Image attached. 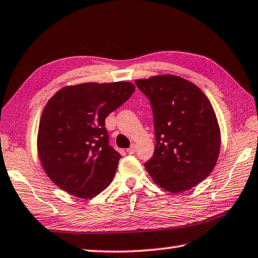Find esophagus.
I'll return each instance as SVG.
<instances>
[{
  "instance_id": "34e87169",
  "label": "esophagus",
  "mask_w": 258,
  "mask_h": 258,
  "mask_svg": "<svg viewBox=\"0 0 258 258\" xmlns=\"http://www.w3.org/2000/svg\"><path fill=\"white\" fill-rule=\"evenodd\" d=\"M136 152V146L133 144V145H131L130 148L127 149V153L128 154H134Z\"/></svg>"
}]
</instances>
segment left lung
Masks as SVG:
<instances>
[{"instance_id":"8db88e82","label":"left lung","mask_w":258,"mask_h":258,"mask_svg":"<svg viewBox=\"0 0 258 258\" xmlns=\"http://www.w3.org/2000/svg\"><path fill=\"white\" fill-rule=\"evenodd\" d=\"M135 85L153 112L155 149L145 169L170 192L194 188L214 170L220 150V130L209 99L178 76H155Z\"/></svg>"}]
</instances>
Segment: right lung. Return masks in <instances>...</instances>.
<instances>
[{
    "label": "right lung",
    "instance_id": "1",
    "mask_svg": "<svg viewBox=\"0 0 258 258\" xmlns=\"http://www.w3.org/2000/svg\"><path fill=\"white\" fill-rule=\"evenodd\" d=\"M133 84L88 83L55 93L41 115L38 152L45 173L77 198L107 188L122 158L109 145L105 118L134 93Z\"/></svg>",
    "mask_w": 258,
    "mask_h": 258
}]
</instances>
